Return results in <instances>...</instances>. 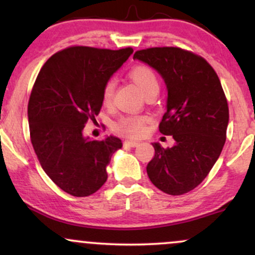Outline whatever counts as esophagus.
Masks as SVG:
<instances>
[{"label": "esophagus", "mask_w": 255, "mask_h": 255, "mask_svg": "<svg viewBox=\"0 0 255 255\" xmlns=\"http://www.w3.org/2000/svg\"><path fill=\"white\" fill-rule=\"evenodd\" d=\"M124 144H125V146H130V147H135V146L139 145V141H135V140H126Z\"/></svg>", "instance_id": "esophagus-1"}]
</instances>
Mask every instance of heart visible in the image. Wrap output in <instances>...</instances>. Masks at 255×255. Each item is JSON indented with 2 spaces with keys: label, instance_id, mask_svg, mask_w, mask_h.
Returning a JSON list of instances; mask_svg holds the SVG:
<instances>
[{
  "label": "heart",
  "instance_id": "1",
  "mask_svg": "<svg viewBox=\"0 0 255 255\" xmlns=\"http://www.w3.org/2000/svg\"><path fill=\"white\" fill-rule=\"evenodd\" d=\"M128 75L145 97L151 95L156 96L159 91V80L156 73L152 71L150 67L144 66V64L135 66L130 69ZM114 91H115V83L113 80L108 81L103 89V103L105 105H109L113 101ZM145 124L146 119L144 116H126L119 120L115 129L126 136L137 137L144 133Z\"/></svg>",
  "mask_w": 255,
  "mask_h": 255
}]
</instances>
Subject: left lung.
<instances>
[{"instance_id":"left-lung-1","label":"left lung","mask_w":255,"mask_h":255,"mask_svg":"<svg viewBox=\"0 0 255 255\" xmlns=\"http://www.w3.org/2000/svg\"><path fill=\"white\" fill-rule=\"evenodd\" d=\"M133 58L164 80L168 99L159 131L175 140L166 148L152 144L148 177L166 194L191 192L209 175L227 139L229 108L218 75L205 58L174 46L139 50Z\"/></svg>"}]
</instances>
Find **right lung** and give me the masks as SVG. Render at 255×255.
<instances>
[{
    "label": "right lung",
    "instance_id": "1",
    "mask_svg": "<svg viewBox=\"0 0 255 255\" xmlns=\"http://www.w3.org/2000/svg\"><path fill=\"white\" fill-rule=\"evenodd\" d=\"M133 54L90 46L56 52L40 69L28 101L31 142L45 174L73 197H89L108 178L111 156L122 147L116 136H84L89 120L103 105L104 85Z\"/></svg>",
    "mask_w": 255,
    "mask_h": 255
}]
</instances>
